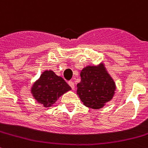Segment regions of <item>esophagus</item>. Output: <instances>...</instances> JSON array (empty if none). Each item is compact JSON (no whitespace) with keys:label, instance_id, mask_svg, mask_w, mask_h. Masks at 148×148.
Here are the masks:
<instances>
[{"label":"esophagus","instance_id":"esophagus-1","mask_svg":"<svg viewBox=\"0 0 148 148\" xmlns=\"http://www.w3.org/2000/svg\"><path fill=\"white\" fill-rule=\"evenodd\" d=\"M68 84L70 85V86L72 88V90H74V83L73 82L70 81L69 82H68Z\"/></svg>","mask_w":148,"mask_h":148}]
</instances>
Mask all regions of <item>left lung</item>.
Masks as SVG:
<instances>
[{"label":"left lung","instance_id":"1","mask_svg":"<svg viewBox=\"0 0 148 148\" xmlns=\"http://www.w3.org/2000/svg\"><path fill=\"white\" fill-rule=\"evenodd\" d=\"M80 75L77 94L85 106L100 109L113 98L115 84L103 66L86 67Z\"/></svg>","mask_w":148,"mask_h":148}]
</instances>
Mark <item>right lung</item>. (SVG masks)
Segmentation results:
<instances>
[{
    "label": "right lung",
    "instance_id": "obj_1",
    "mask_svg": "<svg viewBox=\"0 0 148 148\" xmlns=\"http://www.w3.org/2000/svg\"><path fill=\"white\" fill-rule=\"evenodd\" d=\"M71 88L62 77L52 71H45L31 89V93L38 103L45 107L52 106L60 96Z\"/></svg>",
    "mask_w": 148,
    "mask_h": 148
}]
</instances>
